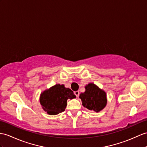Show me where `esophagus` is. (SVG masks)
<instances>
[{"label":"esophagus","instance_id":"esophagus-1","mask_svg":"<svg viewBox=\"0 0 147 147\" xmlns=\"http://www.w3.org/2000/svg\"><path fill=\"white\" fill-rule=\"evenodd\" d=\"M74 94H75V95H76L77 97H78V96H79V92H78V91H76V92H74Z\"/></svg>","mask_w":147,"mask_h":147}]
</instances>
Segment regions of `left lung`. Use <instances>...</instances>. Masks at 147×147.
<instances>
[{
	"label": "left lung",
	"mask_w": 147,
	"mask_h": 147,
	"mask_svg": "<svg viewBox=\"0 0 147 147\" xmlns=\"http://www.w3.org/2000/svg\"><path fill=\"white\" fill-rule=\"evenodd\" d=\"M85 88V92L81 93L79 95L82 105L91 111L100 112L107 103L106 92L94 83H89Z\"/></svg>",
	"instance_id": "8db88e82"
}]
</instances>
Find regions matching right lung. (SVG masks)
<instances>
[{
	"instance_id": "add662e5",
	"label": "right lung",
	"mask_w": 147,
	"mask_h": 147,
	"mask_svg": "<svg viewBox=\"0 0 147 147\" xmlns=\"http://www.w3.org/2000/svg\"><path fill=\"white\" fill-rule=\"evenodd\" d=\"M75 98L76 96L71 89L63 84H56L41 93L40 103L49 115H55L65 110L68 99Z\"/></svg>"
}]
</instances>
